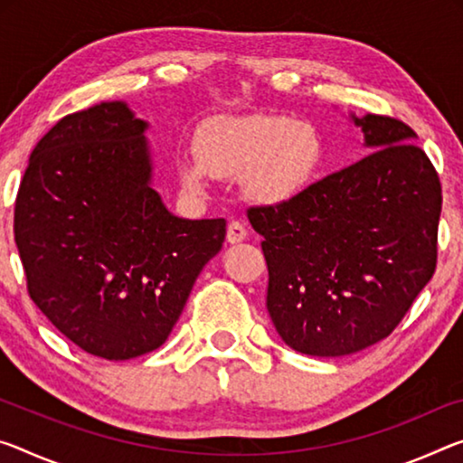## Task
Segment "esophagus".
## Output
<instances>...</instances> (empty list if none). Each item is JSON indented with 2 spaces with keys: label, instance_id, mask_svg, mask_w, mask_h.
<instances>
[{
  "label": "esophagus",
  "instance_id": "esophagus-1",
  "mask_svg": "<svg viewBox=\"0 0 463 463\" xmlns=\"http://www.w3.org/2000/svg\"><path fill=\"white\" fill-rule=\"evenodd\" d=\"M245 237H247V226L241 222V220H232L229 229H226V241H229L231 245H234V243H241V241H245Z\"/></svg>",
  "mask_w": 463,
  "mask_h": 463
}]
</instances>
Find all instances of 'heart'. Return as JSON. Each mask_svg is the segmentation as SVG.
<instances>
[{
	"label": "heart",
	"mask_w": 463,
	"mask_h": 463,
	"mask_svg": "<svg viewBox=\"0 0 463 463\" xmlns=\"http://www.w3.org/2000/svg\"><path fill=\"white\" fill-rule=\"evenodd\" d=\"M321 160L313 126L286 117H214L197 129L195 158L179 160V177L192 192H203L208 175L237 177L255 202L276 203L300 192Z\"/></svg>",
	"instance_id": "obj_1"
}]
</instances>
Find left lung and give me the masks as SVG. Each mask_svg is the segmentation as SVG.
Listing matches in <instances>:
<instances>
[{
  "label": "left lung",
  "instance_id": "1",
  "mask_svg": "<svg viewBox=\"0 0 463 463\" xmlns=\"http://www.w3.org/2000/svg\"><path fill=\"white\" fill-rule=\"evenodd\" d=\"M352 119L371 154L290 200L247 210L263 237L271 324L311 356L383 340L437 268L443 195L435 166L403 121Z\"/></svg>",
  "mask_w": 463,
  "mask_h": 463
}]
</instances>
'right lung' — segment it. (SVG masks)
I'll use <instances>...</instances> for the list:
<instances>
[{"label":"right lung","mask_w":463,"mask_h":463,"mask_svg":"<svg viewBox=\"0 0 463 463\" xmlns=\"http://www.w3.org/2000/svg\"><path fill=\"white\" fill-rule=\"evenodd\" d=\"M126 102L63 117L34 146L14 208L26 288L76 346L128 361L163 346L226 220L173 216Z\"/></svg>","instance_id":"add662e5"}]
</instances>
